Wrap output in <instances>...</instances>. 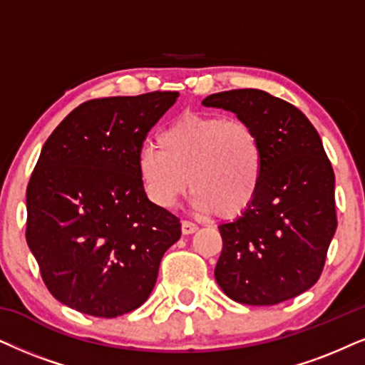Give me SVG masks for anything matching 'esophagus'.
Returning <instances> with one entry per match:
<instances>
[{
	"instance_id": "34e87169",
	"label": "esophagus",
	"mask_w": 365,
	"mask_h": 365,
	"mask_svg": "<svg viewBox=\"0 0 365 365\" xmlns=\"http://www.w3.org/2000/svg\"><path fill=\"white\" fill-rule=\"evenodd\" d=\"M197 230H198V225L197 224L188 222V220H183V222H182V232L185 234V236H188V234L197 232Z\"/></svg>"
}]
</instances>
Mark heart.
I'll return each instance as SVG.
<instances>
[{
	"mask_svg": "<svg viewBox=\"0 0 365 365\" xmlns=\"http://www.w3.org/2000/svg\"><path fill=\"white\" fill-rule=\"evenodd\" d=\"M160 150L143 146L136 170L145 195L172 209L193 192V209L232 220L255 205L264 173V150L251 124L222 114L185 113L158 136Z\"/></svg>",
	"mask_w": 365,
	"mask_h": 365,
	"instance_id": "1",
	"label": "heart"
}]
</instances>
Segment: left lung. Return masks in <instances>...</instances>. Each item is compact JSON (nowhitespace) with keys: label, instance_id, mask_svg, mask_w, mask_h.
Instances as JSON below:
<instances>
[{"label":"left lung","instance_id":"8db88e82","mask_svg":"<svg viewBox=\"0 0 365 365\" xmlns=\"http://www.w3.org/2000/svg\"><path fill=\"white\" fill-rule=\"evenodd\" d=\"M202 104L251 124L264 150L255 205L219 225L215 281L244 305L298 297L320 278L336 229L335 175L320 136L298 108L259 89L217 92Z\"/></svg>","mask_w":365,"mask_h":365}]
</instances>
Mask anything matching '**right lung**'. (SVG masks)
<instances>
[{
  "label": "right lung",
  "mask_w": 365,
  "mask_h": 365,
  "mask_svg": "<svg viewBox=\"0 0 365 365\" xmlns=\"http://www.w3.org/2000/svg\"><path fill=\"white\" fill-rule=\"evenodd\" d=\"M178 92L92 99L45 141L26 188V242L63 305L114 318L141 307L182 224L151 204L136 160Z\"/></svg>",
  "instance_id": "1"
}]
</instances>
